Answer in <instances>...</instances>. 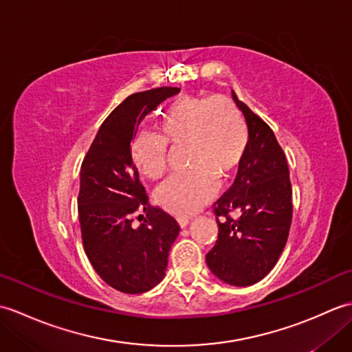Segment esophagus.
Masks as SVG:
<instances>
[{"instance_id":"34e87169","label":"esophagus","mask_w":352,"mask_h":352,"mask_svg":"<svg viewBox=\"0 0 352 352\" xmlns=\"http://www.w3.org/2000/svg\"><path fill=\"white\" fill-rule=\"evenodd\" d=\"M177 221H178V226H180L182 228L188 227V223H189V218H186V216H182V218H178Z\"/></svg>"}]
</instances>
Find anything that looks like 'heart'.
Masks as SVG:
<instances>
[{
	"mask_svg": "<svg viewBox=\"0 0 352 352\" xmlns=\"http://www.w3.org/2000/svg\"><path fill=\"white\" fill-rule=\"evenodd\" d=\"M157 134H139L131 144L134 168L160 180L168 168V144L184 146L183 175L157 190V203L177 216H189L210 201L218 182L233 180L243 162L248 130L242 111L227 96L182 95L163 109Z\"/></svg>",
	"mask_w": 352,
	"mask_h": 352,
	"instance_id": "heart-1",
	"label": "heart"
}]
</instances>
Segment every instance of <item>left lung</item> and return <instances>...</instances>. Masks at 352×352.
Here are the masks:
<instances>
[{"mask_svg": "<svg viewBox=\"0 0 352 352\" xmlns=\"http://www.w3.org/2000/svg\"><path fill=\"white\" fill-rule=\"evenodd\" d=\"M233 100L248 125V144L233 186L213 204L219 233L206 260L223 283L251 286L278 261L294 206L287 159L272 129L234 92Z\"/></svg>", "mask_w": 352, "mask_h": 352, "instance_id": "8db88e82", "label": "left lung"}]
</instances>
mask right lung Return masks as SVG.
I'll return each mask as SVG.
<instances>
[{
	"label": "right lung",
	"mask_w": 352,
	"mask_h": 352,
	"mask_svg": "<svg viewBox=\"0 0 352 352\" xmlns=\"http://www.w3.org/2000/svg\"><path fill=\"white\" fill-rule=\"evenodd\" d=\"M180 92L157 87L125 98L100 126L80 170L78 216L86 256L109 286L124 294L155 287L168 266L180 226L148 203L131 160V140L140 122L160 102ZM145 212L132 227V216Z\"/></svg>",
	"instance_id": "1"
}]
</instances>
